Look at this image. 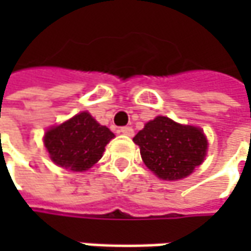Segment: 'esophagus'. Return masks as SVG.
I'll return each instance as SVG.
<instances>
[{"instance_id": "esophagus-1", "label": "esophagus", "mask_w": 251, "mask_h": 251, "mask_svg": "<svg viewBox=\"0 0 251 251\" xmlns=\"http://www.w3.org/2000/svg\"><path fill=\"white\" fill-rule=\"evenodd\" d=\"M121 134H124V135H127V137H132L134 135V130L128 127V126H126V127H121L120 128Z\"/></svg>"}]
</instances>
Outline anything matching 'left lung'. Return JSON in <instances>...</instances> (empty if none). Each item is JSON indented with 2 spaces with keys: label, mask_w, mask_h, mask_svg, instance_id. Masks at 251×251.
Masks as SVG:
<instances>
[{
  "label": "left lung",
  "mask_w": 251,
  "mask_h": 251,
  "mask_svg": "<svg viewBox=\"0 0 251 251\" xmlns=\"http://www.w3.org/2000/svg\"><path fill=\"white\" fill-rule=\"evenodd\" d=\"M134 142L140 147L147 168L163 180L187 177L202 163L208 148L200 128L181 126L163 116L147 123Z\"/></svg>",
  "instance_id": "8db88e82"
}]
</instances>
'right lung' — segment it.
Masks as SVG:
<instances>
[{"instance_id":"1","label":"right lung","mask_w":251,"mask_h":251,"mask_svg":"<svg viewBox=\"0 0 251 251\" xmlns=\"http://www.w3.org/2000/svg\"><path fill=\"white\" fill-rule=\"evenodd\" d=\"M113 137L114 134L106 126H100L83 111L47 131L44 145L54 163L74 172H83L100 159L104 147Z\"/></svg>"}]
</instances>
